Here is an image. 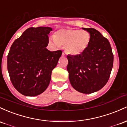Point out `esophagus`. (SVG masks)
<instances>
[{"instance_id":"1","label":"esophagus","mask_w":127,"mask_h":127,"mask_svg":"<svg viewBox=\"0 0 127 127\" xmlns=\"http://www.w3.org/2000/svg\"><path fill=\"white\" fill-rule=\"evenodd\" d=\"M62 56H66V55H65V53L63 52V53H62Z\"/></svg>"}]
</instances>
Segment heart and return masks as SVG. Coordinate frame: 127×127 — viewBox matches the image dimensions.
I'll use <instances>...</instances> for the list:
<instances>
[{
  "mask_svg": "<svg viewBox=\"0 0 127 127\" xmlns=\"http://www.w3.org/2000/svg\"><path fill=\"white\" fill-rule=\"evenodd\" d=\"M50 42L56 47L65 45L66 53L71 55H79L85 52L91 41L88 32L78 29H62L58 31L55 37H51Z\"/></svg>",
  "mask_w": 127,
  "mask_h": 127,
  "instance_id": "b5f03b06",
  "label": "heart"
}]
</instances>
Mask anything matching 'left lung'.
<instances>
[{
  "mask_svg": "<svg viewBox=\"0 0 127 127\" xmlns=\"http://www.w3.org/2000/svg\"><path fill=\"white\" fill-rule=\"evenodd\" d=\"M90 33L86 50L79 55H68L67 71L74 89L83 94L100 90L109 80L113 64L109 41L94 28H82Z\"/></svg>",
  "mask_w": 127,
  "mask_h": 127,
  "instance_id": "1",
  "label": "left lung"
}]
</instances>
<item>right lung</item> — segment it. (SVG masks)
<instances>
[{
  "label": "right lung",
  "mask_w": 127,
  "mask_h": 127,
  "mask_svg": "<svg viewBox=\"0 0 127 127\" xmlns=\"http://www.w3.org/2000/svg\"><path fill=\"white\" fill-rule=\"evenodd\" d=\"M50 27L29 28L14 41L7 57V66L14 88L25 96L44 92L49 85L52 70L62 55L61 50L46 48Z\"/></svg>",
  "instance_id": "right-lung-1"
}]
</instances>
